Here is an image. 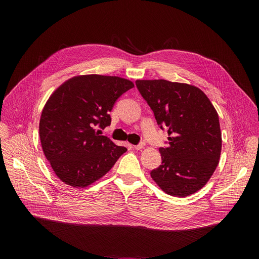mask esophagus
Wrapping results in <instances>:
<instances>
[{
  "label": "esophagus",
  "mask_w": 259,
  "mask_h": 259,
  "mask_svg": "<svg viewBox=\"0 0 259 259\" xmlns=\"http://www.w3.org/2000/svg\"><path fill=\"white\" fill-rule=\"evenodd\" d=\"M144 147H145V143H140L139 145L134 146V149H135V150H141V149H143Z\"/></svg>",
  "instance_id": "34e87169"
}]
</instances>
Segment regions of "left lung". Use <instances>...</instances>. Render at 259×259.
<instances>
[{"label":"left lung","mask_w":259,"mask_h":259,"mask_svg":"<svg viewBox=\"0 0 259 259\" xmlns=\"http://www.w3.org/2000/svg\"><path fill=\"white\" fill-rule=\"evenodd\" d=\"M137 87L157 124L168 128V147L152 180L169 195L185 197L205 186L219 165L222 132L219 114L199 88L166 79H138Z\"/></svg>","instance_id":"left-lung-1"}]
</instances>
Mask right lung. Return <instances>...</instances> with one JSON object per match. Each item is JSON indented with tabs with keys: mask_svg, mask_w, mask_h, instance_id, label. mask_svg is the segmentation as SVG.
I'll return each instance as SVG.
<instances>
[{
	"mask_svg": "<svg viewBox=\"0 0 259 259\" xmlns=\"http://www.w3.org/2000/svg\"><path fill=\"white\" fill-rule=\"evenodd\" d=\"M131 80L100 74L66 80L44 106L39 139L44 154L58 178L74 188H85L110 170L127 148L101 135L111 124L109 112Z\"/></svg>",
	"mask_w": 259,
	"mask_h": 259,
	"instance_id": "right-lung-1",
	"label": "right lung"
}]
</instances>
